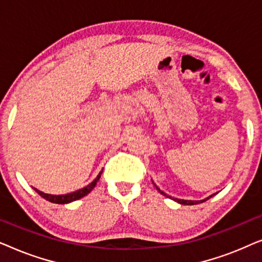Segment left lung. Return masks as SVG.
I'll use <instances>...</instances> for the list:
<instances>
[{
	"instance_id": "8db88e82",
	"label": "left lung",
	"mask_w": 262,
	"mask_h": 262,
	"mask_svg": "<svg viewBox=\"0 0 262 262\" xmlns=\"http://www.w3.org/2000/svg\"><path fill=\"white\" fill-rule=\"evenodd\" d=\"M156 188L159 189V192L161 193V194H163V195H166L167 198H170V199H173V200H175V202H178V203H180V204H182V205H194V204H199V203H203V202H205L206 199H210V196H212V195H210L209 198H206V199H204V200H184V199H177V198H171V196H169V195H167L166 193H163L162 191H161V189L157 187L156 186Z\"/></svg>"
}]
</instances>
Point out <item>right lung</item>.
<instances>
[{"label":"right lung","mask_w":262,"mask_h":262,"mask_svg":"<svg viewBox=\"0 0 262 262\" xmlns=\"http://www.w3.org/2000/svg\"><path fill=\"white\" fill-rule=\"evenodd\" d=\"M101 174H102V170L100 171L98 177L95 178V180L93 181V182H91V184H89L88 186H85V187L81 188V189H78V191H76V192L68 193V194H62V195H52V194H46V193H42V192H40V191H38L37 188H34V189H35V192H37L39 195L42 196V198L46 199V200H49V202L55 203V204H68V203L75 202V200H77V199L83 198L84 195H87L88 193L91 192L92 189L95 187L96 182L99 181V179H100V178H101Z\"/></svg>","instance_id":"add662e5"}]
</instances>
